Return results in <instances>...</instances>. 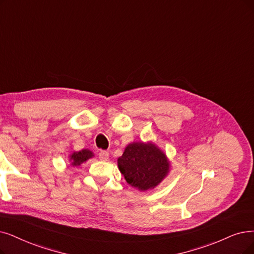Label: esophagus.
<instances>
[{"instance_id":"obj_1","label":"esophagus","mask_w":254,"mask_h":254,"mask_svg":"<svg viewBox=\"0 0 254 254\" xmlns=\"http://www.w3.org/2000/svg\"><path fill=\"white\" fill-rule=\"evenodd\" d=\"M108 156H109V154H108L107 151H100L99 152V158L101 160H107Z\"/></svg>"}]
</instances>
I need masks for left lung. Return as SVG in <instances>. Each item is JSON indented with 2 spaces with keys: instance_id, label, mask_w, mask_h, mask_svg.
<instances>
[{
  "instance_id": "8db88e82",
  "label": "left lung",
  "mask_w": 254,
  "mask_h": 254,
  "mask_svg": "<svg viewBox=\"0 0 254 254\" xmlns=\"http://www.w3.org/2000/svg\"><path fill=\"white\" fill-rule=\"evenodd\" d=\"M118 166L128 184L140 190L156 187L169 171L166 155L153 144L144 143L128 145Z\"/></svg>"
}]
</instances>
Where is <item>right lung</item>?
Masks as SVG:
<instances>
[{"instance_id": "right-lung-1", "label": "right lung", "mask_w": 254, "mask_h": 254, "mask_svg": "<svg viewBox=\"0 0 254 254\" xmlns=\"http://www.w3.org/2000/svg\"><path fill=\"white\" fill-rule=\"evenodd\" d=\"M92 156H93V153L89 150H81L79 152H75V153H73V155L70 156V159L73 160L72 164L77 166V165H80V164H82V162L86 161Z\"/></svg>"}]
</instances>
